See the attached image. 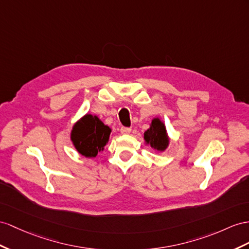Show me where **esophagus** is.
<instances>
[{
	"mask_svg": "<svg viewBox=\"0 0 249 249\" xmlns=\"http://www.w3.org/2000/svg\"><path fill=\"white\" fill-rule=\"evenodd\" d=\"M130 131H131L130 127H125V126L121 127V133H122V135H128V133H130Z\"/></svg>",
	"mask_w": 249,
	"mask_h": 249,
	"instance_id": "obj_1",
	"label": "esophagus"
}]
</instances>
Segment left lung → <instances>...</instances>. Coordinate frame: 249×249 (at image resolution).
<instances>
[{
	"mask_svg": "<svg viewBox=\"0 0 249 249\" xmlns=\"http://www.w3.org/2000/svg\"><path fill=\"white\" fill-rule=\"evenodd\" d=\"M144 139L147 144H150L151 147L157 150H164L169 142L165 126L159 119L152 120L150 128L144 133Z\"/></svg>",
	"mask_w": 249,
	"mask_h": 249,
	"instance_id": "8db88e82",
	"label": "left lung"
}]
</instances>
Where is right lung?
Masks as SVG:
<instances>
[{"label": "right lung", "instance_id": "add662e5", "mask_svg": "<svg viewBox=\"0 0 249 249\" xmlns=\"http://www.w3.org/2000/svg\"><path fill=\"white\" fill-rule=\"evenodd\" d=\"M110 128L104 125L98 117L86 114L73 127L71 140L74 147L81 155L93 158L104 149L110 135Z\"/></svg>", "mask_w": 249, "mask_h": 249}]
</instances>
